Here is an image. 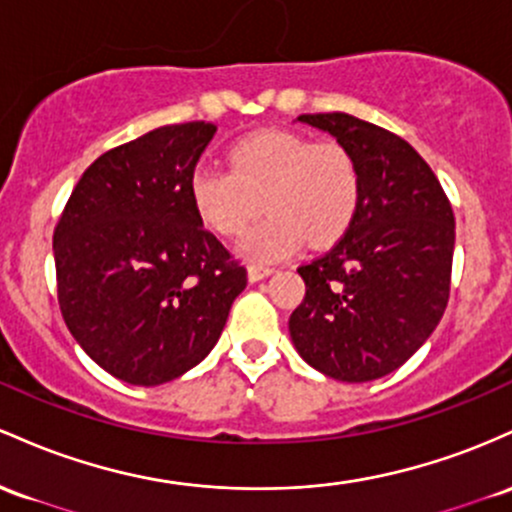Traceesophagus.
Segmentation results:
<instances>
[{
  "mask_svg": "<svg viewBox=\"0 0 512 512\" xmlns=\"http://www.w3.org/2000/svg\"><path fill=\"white\" fill-rule=\"evenodd\" d=\"M246 273H249L251 283H258V280L268 278V275L273 273V268L271 266H258V263H251V266L246 268Z\"/></svg>",
  "mask_w": 512,
  "mask_h": 512,
  "instance_id": "1",
  "label": "esophagus"
}]
</instances>
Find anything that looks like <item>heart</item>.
Here are the masks:
<instances>
[{"mask_svg":"<svg viewBox=\"0 0 512 512\" xmlns=\"http://www.w3.org/2000/svg\"><path fill=\"white\" fill-rule=\"evenodd\" d=\"M193 208L212 232L241 239L251 261H275L300 246H329L353 225L360 208V169L348 147L297 132L263 130L229 149V169L198 166L188 179Z\"/></svg>","mask_w":512,"mask_h":512,"instance_id":"obj_1","label":"heart"}]
</instances>
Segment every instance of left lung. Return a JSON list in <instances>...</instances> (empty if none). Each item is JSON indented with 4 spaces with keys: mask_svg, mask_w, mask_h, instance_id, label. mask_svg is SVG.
Returning a JSON list of instances; mask_svg holds the SVG:
<instances>
[{
    "mask_svg": "<svg viewBox=\"0 0 512 512\" xmlns=\"http://www.w3.org/2000/svg\"><path fill=\"white\" fill-rule=\"evenodd\" d=\"M297 120L350 149L363 193L338 244L297 268L307 292L290 314V338L326 377L380 380L428 341L450 300L452 205L433 169L394 132L348 113Z\"/></svg>",
    "mask_w": 512,
    "mask_h": 512,
    "instance_id": "8db88e82",
    "label": "left lung"
}]
</instances>
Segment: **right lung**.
Instances as JSON below:
<instances>
[{"mask_svg":"<svg viewBox=\"0 0 512 512\" xmlns=\"http://www.w3.org/2000/svg\"><path fill=\"white\" fill-rule=\"evenodd\" d=\"M205 120L164 125L101 154L67 200L53 251L62 319L118 380L171 382L215 348L246 268L203 227L188 179Z\"/></svg>","mask_w":512,"mask_h":512,"instance_id":"1","label":"right lung"}]
</instances>
